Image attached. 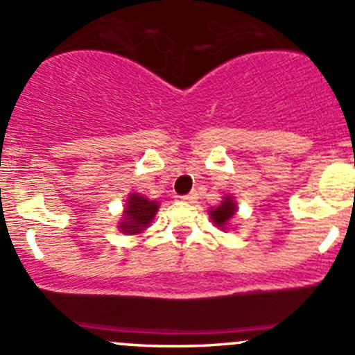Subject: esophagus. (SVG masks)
<instances>
[{
	"mask_svg": "<svg viewBox=\"0 0 355 355\" xmlns=\"http://www.w3.org/2000/svg\"><path fill=\"white\" fill-rule=\"evenodd\" d=\"M196 199H198V192H196V191H192V192H189V194L182 196V200H185V202H194Z\"/></svg>",
	"mask_w": 355,
	"mask_h": 355,
	"instance_id": "obj_1",
	"label": "esophagus"
}]
</instances>
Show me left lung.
Returning <instances> with one entry per match:
<instances>
[{
	"mask_svg": "<svg viewBox=\"0 0 355 355\" xmlns=\"http://www.w3.org/2000/svg\"><path fill=\"white\" fill-rule=\"evenodd\" d=\"M237 213V204L232 200V198H225L223 202L218 207L211 209V220L218 225V227L225 228V225H228V221L232 220V216Z\"/></svg>",
	"mask_w": 355,
	"mask_h": 355,
	"instance_id": "8db88e82",
	"label": "left lung"
}]
</instances>
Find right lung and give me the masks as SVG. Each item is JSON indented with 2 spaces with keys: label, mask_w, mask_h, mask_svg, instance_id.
Listing matches in <instances>:
<instances>
[{
  "label": "right lung",
  "mask_w": 355,
  "mask_h": 355,
  "mask_svg": "<svg viewBox=\"0 0 355 355\" xmlns=\"http://www.w3.org/2000/svg\"><path fill=\"white\" fill-rule=\"evenodd\" d=\"M157 211L156 200H149L139 194H132L127 200L123 213V221L120 223L121 232L125 234H139L149 227Z\"/></svg>",
  "instance_id": "1"
}]
</instances>
